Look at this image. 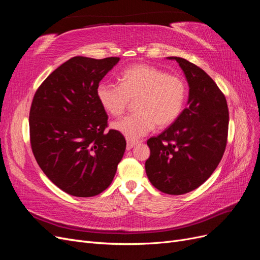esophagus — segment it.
<instances>
[{
	"mask_svg": "<svg viewBox=\"0 0 260 260\" xmlns=\"http://www.w3.org/2000/svg\"><path fill=\"white\" fill-rule=\"evenodd\" d=\"M138 144V141H132V140H127V149H131L133 146Z\"/></svg>",
	"mask_w": 260,
	"mask_h": 260,
	"instance_id": "34e87169",
	"label": "esophagus"
}]
</instances>
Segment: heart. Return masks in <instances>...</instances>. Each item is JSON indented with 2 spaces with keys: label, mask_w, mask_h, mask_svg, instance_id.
Returning a JSON list of instances; mask_svg holds the SVG:
<instances>
[{
  "label": "heart",
  "mask_w": 260,
  "mask_h": 260,
  "mask_svg": "<svg viewBox=\"0 0 260 260\" xmlns=\"http://www.w3.org/2000/svg\"><path fill=\"white\" fill-rule=\"evenodd\" d=\"M120 85L101 82L96 98L104 111L114 117L121 116L135 101L136 112L112 127L129 140H137L151 132L155 125L167 128L182 112L187 85L179 75L146 64H137L124 69L119 77Z\"/></svg>",
  "instance_id": "obj_1"
}]
</instances>
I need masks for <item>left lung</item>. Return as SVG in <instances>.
Returning a JSON list of instances; mask_svg holds the SVG:
<instances>
[{
    "instance_id": "left-lung-1",
    "label": "left lung",
    "mask_w": 260,
    "mask_h": 260,
    "mask_svg": "<svg viewBox=\"0 0 260 260\" xmlns=\"http://www.w3.org/2000/svg\"><path fill=\"white\" fill-rule=\"evenodd\" d=\"M175 59L188 83L187 106L159 136L147 140L145 171L162 193L181 195L202 185L221 160L226 146L229 111L224 94L196 65Z\"/></svg>"
}]
</instances>
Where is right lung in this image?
I'll return each mask as SVG.
<instances>
[{"label":"right lung","mask_w":260,"mask_h":260,"mask_svg":"<svg viewBox=\"0 0 260 260\" xmlns=\"http://www.w3.org/2000/svg\"><path fill=\"white\" fill-rule=\"evenodd\" d=\"M119 57L76 56L46 78L37 90L29 114L35 158L64 192L91 198L111 185L125 140L107 128V114L96 88Z\"/></svg>","instance_id":"1"}]
</instances>
